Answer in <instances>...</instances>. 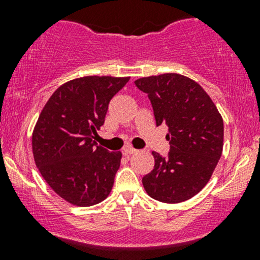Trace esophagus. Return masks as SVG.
Returning a JSON list of instances; mask_svg holds the SVG:
<instances>
[{"label": "esophagus", "instance_id": "obj_1", "mask_svg": "<svg viewBox=\"0 0 260 260\" xmlns=\"http://www.w3.org/2000/svg\"><path fill=\"white\" fill-rule=\"evenodd\" d=\"M136 152H137V149H135L133 147H131V146H125L124 148H123V153L127 154V156L136 153Z\"/></svg>", "mask_w": 260, "mask_h": 260}]
</instances>
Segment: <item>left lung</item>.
Instances as JSON below:
<instances>
[{
	"label": "left lung",
	"mask_w": 260,
	"mask_h": 260,
	"mask_svg": "<svg viewBox=\"0 0 260 260\" xmlns=\"http://www.w3.org/2000/svg\"><path fill=\"white\" fill-rule=\"evenodd\" d=\"M135 84L148 95L156 124L169 127V156L152 152L154 167L142 179L143 187L161 203L188 200L205 187L221 157V115L208 93L183 75L167 73Z\"/></svg>",
	"instance_id": "8db88e82"
}]
</instances>
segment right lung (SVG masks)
<instances>
[{"label":"right lung","instance_id":"1","mask_svg":"<svg viewBox=\"0 0 260 260\" xmlns=\"http://www.w3.org/2000/svg\"><path fill=\"white\" fill-rule=\"evenodd\" d=\"M129 78L83 77L62 84L41 111L32 153L41 176L68 203L91 206L111 192L120 152L96 146L108 104Z\"/></svg>","mask_w":260,"mask_h":260}]
</instances>
